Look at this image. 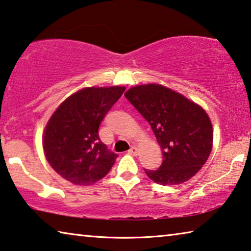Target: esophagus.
<instances>
[{
	"label": "esophagus",
	"instance_id": "1",
	"mask_svg": "<svg viewBox=\"0 0 251 251\" xmlns=\"http://www.w3.org/2000/svg\"><path fill=\"white\" fill-rule=\"evenodd\" d=\"M128 154L133 155V156H137L138 155V148L135 147V146H131L130 150L128 151Z\"/></svg>",
	"mask_w": 251,
	"mask_h": 251
}]
</instances>
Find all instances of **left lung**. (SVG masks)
<instances>
[{
    "mask_svg": "<svg viewBox=\"0 0 251 251\" xmlns=\"http://www.w3.org/2000/svg\"><path fill=\"white\" fill-rule=\"evenodd\" d=\"M125 97L150 123L163 163L147 176L163 186L179 185L196 175L212 148V125L201 106L158 84L138 85Z\"/></svg>",
    "mask_w": 251,
    "mask_h": 251,
    "instance_id": "8db88e82",
    "label": "left lung"
}]
</instances>
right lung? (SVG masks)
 I'll list each match as a JSON object with an SVG mask.
<instances>
[{
  "label": "right lung",
  "mask_w": 251,
  "mask_h": 251,
  "mask_svg": "<svg viewBox=\"0 0 251 251\" xmlns=\"http://www.w3.org/2000/svg\"><path fill=\"white\" fill-rule=\"evenodd\" d=\"M125 87H87L71 95L45 127L43 148L49 164L75 185H92L107 175L117 158L100 141L99 127Z\"/></svg>",
  "instance_id": "add662e5"
}]
</instances>
